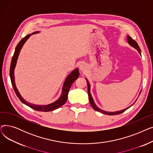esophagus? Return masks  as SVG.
Wrapping results in <instances>:
<instances>
[{
	"label": "esophagus",
	"mask_w": 153,
	"mask_h": 153,
	"mask_svg": "<svg viewBox=\"0 0 153 153\" xmlns=\"http://www.w3.org/2000/svg\"><path fill=\"white\" fill-rule=\"evenodd\" d=\"M86 66H85V64H83V63H82V64H80V66H79V69L81 70V71H85V70H86Z\"/></svg>",
	"instance_id": "obj_1"
}]
</instances>
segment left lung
<instances>
[{
    "mask_svg": "<svg viewBox=\"0 0 153 153\" xmlns=\"http://www.w3.org/2000/svg\"><path fill=\"white\" fill-rule=\"evenodd\" d=\"M127 40H128V43L130 44V45L131 46H132V47H133L134 48H135V49L137 50L138 52H139V53H140V54L141 56V50H140V47H139V46H138V43H136L134 39H133L132 38H131V37H130V36H127ZM86 79V81H87V88H88V95H89V102H90V103H91V106L92 107V108L95 110V111H99V112H100V113H102V114H105V115H118V114H122V113H123V112H124L125 110H126L128 108H129L130 107H131L133 105H130V107H127L126 108H125V109H123V110H120V111H114V112H111V111H105V110H102V109H100V108H99L97 105H95V103H94V100H93V99H92V95H91V91H90V89H91V85H90V84H89V82H88V81H87V79ZM141 93V92H140ZM135 101V102H136ZM135 102H134V103H135Z\"/></svg>",
    "mask_w": 153,
    "mask_h": 153,
    "instance_id": "obj_1",
    "label": "left lung"
}]
</instances>
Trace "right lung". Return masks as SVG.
I'll use <instances>...</instances> for the list:
<instances>
[{
  "mask_svg": "<svg viewBox=\"0 0 153 153\" xmlns=\"http://www.w3.org/2000/svg\"><path fill=\"white\" fill-rule=\"evenodd\" d=\"M39 31H35L33 32V33L30 35H28L25 37H24L23 39H21V41L19 43L17 46L15 48V50L13 54V56L12 59L11 64H10V77L11 79V82L12 85L13 86V88L14 89V91L17 95V97L20 99V100L24 104H25L26 105L30 107V108H33V110H35L36 111H53L56 109H57L59 107H61L62 105H63L64 103H66L68 99V94L69 91L70 87H71L72 84L76 81V80L78 78L79 76V72L78 68L75 69L74 71H72L69 75L66 77L65 81L64 82L62 89V93L60 96V97L53 103H51L50 104H48V105H34V104H32L30 103L27 102L25 100H24L23 98L22 97L20 94L19 93L17 87H16L15 82V76H14V69L16 66V64H17V61L18 59L19 55L20 53V51L22 49V46H23L24 43H25L27 40L29 38V37L35 33H38Z\"/></svg>",
  "mask_w": 153,
  "mask_h": 153,
  "instance_id": "right-lung-1",
  "label": "right lung"
}]
</instances>
